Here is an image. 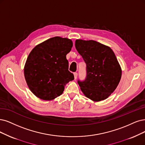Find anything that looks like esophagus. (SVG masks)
Returning a JSON list of instances; mask_svg holds the SVG:
<instances>
[{"label":"esophagus","mask_w":145,"mask_h":145,"mask_svg":"<svg viewBox=\"0 0 145 145\" xmlns=\"http://www.w3.org/2000/svg\"><path fill=\"white\" fill-rule=\"evenodd\" d=\"M73 74H74V79H76L77 78V76H78V73L74 72L73 73Z\"/></svg>","instance_id":"34e87169"}]
</instances>
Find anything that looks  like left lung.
Listing matches in <instances>:
<instances>
[{
  "mask_svg": "<svg viewBox=\"0 0 145 145\" xmlns=\"http://www.w3.org/2000/svg\"><path fill=\"white\" fill-rule=\"evenodd\" d=\"M76 49L87 64V78L78 81L86 97L94 101L108 98L118 85L122 75L121 66L111 48L93 40L77 39Z\"/></svg>",
  "mask_w": 145,
  "mask_h": 145,
  "instance_id": "obj_1",
  "label": "left lung"
}]
</instances>
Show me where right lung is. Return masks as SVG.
Masks as SVG:
<instances>
[{"label": "right lung", "instance_id": "obj_1", "mask_svg": "<svg viewBox=\"0 0 145 145\" xmlns=\"http://www.w3.org/2000/svg\"><path fill=\"white\" fill-rule=\"evenodd\" d=\"M73 46L72 40L56 36L36 45L27 58L24 74L27 84L37 97L52 100L63 93L74 79L69 71L66 55Z\"/></svg>", "mask_w": 145, "mask_h": 145}]
</instances>
